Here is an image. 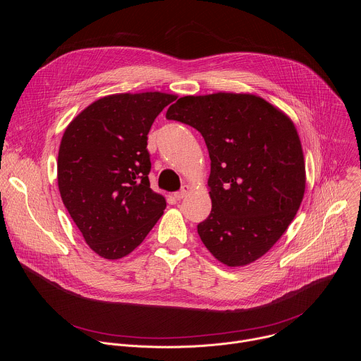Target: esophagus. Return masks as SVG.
Here are the masks:
<instances>
[{"label": "esophagus", "instance_id": "1", "mask_svg": "<svg viewBox=\"0 0 361 361\" xmlns=\"http://www.w3.org/2000/svg\"><path fill=\"white\" fill-rule=\"evenodd\" d=\"M188 192H190V187H188V185H184L178 192L174 194V198H176V200H183Z\"/></svg>", "mask_w": 361, "mask_h": 361}]
</instances>
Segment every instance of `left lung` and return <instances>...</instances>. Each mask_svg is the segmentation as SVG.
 Returning a JSON list of instances; mask_svg holds the SVG:
<instances>
[{
    "mask_svg": "<svg viewBox=\"0 0 361 361\" xmlns=\"http://www.w3.org/2000/svg\"><path fill=\"white\" fill-rule=\"evenodd\" d=\"M166 117L194 127L207 144L212 213L197 226L227 267L263 257L294 220L305 191V164L291 118L248 92L181 97Z\"/></svg>",
    "mask_w": 361,
    "mask_h": 361,
    "instance_id": "1",
    "label": "left lung"
}]
</instances>
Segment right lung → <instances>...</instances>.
I'll return each instance as SVG.
<instances>
[{
    "label": "right lung",
    "mask_w": 361,
    "mask_h": 361,
    "mask_svg": "<svg viewBox=\"0 0 361 361\" xmlns=\"http://www.w3.org/2000/svg\"><path fill=\"white\" fill-rule=\"evenodd\" d=\"M176 98L160 91L101 97L64 131L57 160L61 200L102 259L134 251L166 210V198L149 188L147 134Z\"/></svg>",
    "instance_id": "obj_1"
}]
</instances>
